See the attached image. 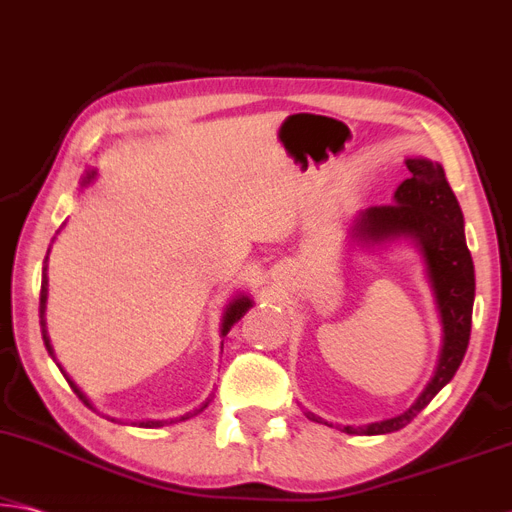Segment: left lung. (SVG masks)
Segmentation results:
<instances>
[{"mask_svg":"<svg viewBox=\"0 0 512 512\" xmlns=\"http://www.w3.org/2000/svg\"><path fill=\"white\" fill-rule=\"evenodd\" d=\"M405 166L410 170V177L394 191V202L360 212L351 227V237L371 246L408 239L419 248L440 312L442 351L433 378L408 410L367 426H344L342 431L348 435H385L408 426L456 376L472 332L474 262L465 241V221L458 200L437 161L410 157L405 159ZM307 419L323 424V419L314 412H307Z\"/></svg>","mask_w":512,"mask_h":512,"instance_id":"obj_1","label":"left lung"}]
</instances>
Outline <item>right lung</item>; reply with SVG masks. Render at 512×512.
<instances>
[{
	"label": "right lung",
	"instance_id": "add662e5",
	"mask_svg": "<svg viewBox=\"0 0 512 512\" xmlns=\"http://www.w3.org/2000/svg\"><path fill=\"white\" fill-rule=\"evenodd\" d=\"M95 175H97V170H88V173L84 175V180H81V186H86V184H91L93 180H95ZM59 234V232H56ZM56 239V237H54ZM47 255H50V250H47ZM250 307H253V298H250L248 294H237L234 296L230 303L225 305V312H223V319H221V335L225 337L227 332H230V328L234 326V323H237L243 314H246ZM45 310H47V257H45V266H43V282H40V328H43V342H45V348H47V353L52 355L54 358V348H52V342H50V335H47V323H45ZM59 369H61V364H59ZM63 371V369H61ZM63 376H66V380L70 383V387H72V392H75L81 401H84L88 408H93L91 405V401L86 399V394L81 392V389L72 383L70 380V376L66 371H63ZM212 403V399H207L205 403L200 405V408H196L193 412H186V415H182V417H175V419H145V421H134V426H141V428H159V426H166V424H177V421H184V419H191V417H196V415H200L202 410L207 408V405ZM95 410V408H93ZM111 421H116V419H111Z\"/></svg>",
	"mask_w": 512,
	"mask_h": 512
}]
</instances>
